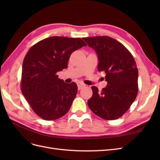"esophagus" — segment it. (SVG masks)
<instances>
[{
    "label": "esophagus",
    "instance_id": "esophagus-1",
    "mask_svg": "<svg viewBox=\"0 0 160 160\" xmlns=\"http://www.w3.org/2000/svg\"><path fill=\"white\" fill-rule=\"evenodd\" d=\"M77 87H78V89L79 90L81 89L82 88H83V87H85V85L83 83H82L81 82H77Z\"/></svg>",
    "mask_w": 160,
    "mask_h": 160
}]
</instances>
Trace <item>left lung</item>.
I'll return each mask as SVG.
<instances>
[{
    "label": "left lung",
    "instance_id": "8db88e82",
    "mask_svg": "<svg viewBox=\"0 0 160 160\" xmlns=\"http://www.w3.org/2000/svg\"><path fill=\"white\" fill-rule=\"evenodd\" d=\"M98 58V69L106 73V88L91 87L90 109L107 120L117 119L130 108L138 92V69L131 52L122 43L108 36L83 38Z\"/></svg>",
    "mask_w": 160,
    "mask_h": 160
}]
</instances>
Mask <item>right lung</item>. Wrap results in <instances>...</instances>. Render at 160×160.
Listing matches in <instances>:
<instances>
[{
	"label": "right lung",
	"mask_w": 160,
	"mask_h": 160,
	"mask_svg": "<svg viewBox=\"0 0 160 160\" xmlns=\"http://www.w3.org/2000/svg\"><path fill=\"white\" fill-rule=\"evenodd\" d=\"M86 46L80 38L51 37L33 45L24 59L21 91L32 110L47 121L59 119L71 108L77 93L75 82L57 75L67 68L72 52Z\"/></svg>",
	"instance_id": "obj_1"
}]
</instances>
